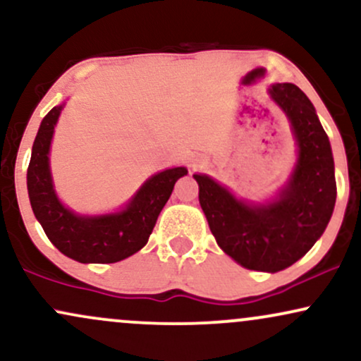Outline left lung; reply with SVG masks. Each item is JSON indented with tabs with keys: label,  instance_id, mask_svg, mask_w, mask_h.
<instances>
[{
	"label": "left lung",
	"instance_id": "left-lung-1",
	"mask_svg": "<svg viewBox=\"0 0 361 361\" xmlns=\"http://www.w3.org/2000/svg\"><path fill=\"white\" fill-rule=\"evenodd\" d=\"M285 111L299 157L275 200L251 204L207 175H193L198 200L221 250L247 270L276 273L292 267L321 238L336 204L334 159L316 109L292 82L271 85Z\"/></svg>",
	"mask_w": 361,
	"mask_h": 361
}]
</instances>
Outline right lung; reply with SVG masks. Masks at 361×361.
Wrapping results in <instances>:
<instances>
[{"mask_svg":"<svg viewBox=\"0 0 361 361\" xmlns=\"http://www.w3.org/2000/svg\"><path fill=\"white\" fill-rule=\"evenodd\" d=\"M62 106H54L45 115L32 147L27 169L32 210L49 241L68 258L80 263H117L146 246L173 186L188 171L180 166L151 176L120 212L93 217L74 214L54 192L49 166V149Z\"/></svg>","mask_w":361,"mask_h":361,"instance_id":"1","label":"right lung"}]
</instances>
